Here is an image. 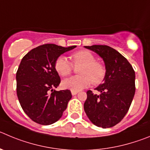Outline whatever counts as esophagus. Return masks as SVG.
I'll list each match as a JSON object with an SVG mask.
<instances>
[{
  "label": "esophagus",
  "mask_w": 150,
  "mask_h": 150,
  "mask_svg": "<svg viewBox=\"0 0 150 150\" xmlns=\"http://www.w3.org/2000/svg\"><path fill=\"white\" fill-rule=\"evenodd\" d=\"M78 92L79 91H71V94H72V95H76Z\"/></svg>",
  "instance_id": "34e87169"
}]
</instances>
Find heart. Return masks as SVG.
Listing matches in <instances>:
<instances>
[{
  "label": "heart",
  "mask_w": 150,
  "mask_h": 150,
  "mask_svg": "<svg viewBox=\"0 0 150 150\" xmlns=\"http://www.w3.org/2000/svg\"><path fill=\"white\" fill-rule=\"evenodd\" d=\"M73 64L82 66L79 70L80 75L73 76L62 81L63 88L71 91H80L93 82L99 84L105 77V69L100 62L95 61V57L91 52L79 50L71 55ZM55 69L61 76L69 75L73 69L71 62L64 56H60L55 62Z\"/></svg>",
  "instance_id": "obj_1"
}]
</instances>
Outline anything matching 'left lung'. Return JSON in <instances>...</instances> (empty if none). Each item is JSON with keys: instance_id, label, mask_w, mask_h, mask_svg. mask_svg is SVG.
Listing matches in <instances>:
<instances>
[{"instance_id": "obj_1", "label": "left lung", "mask_w": 150, "mask_h": 150, "mask_svg": "<svg viewBox=\"0 0 150 150\" xmlns=\"http://www.w3.org/2000/svg\"><path fill=\"white\" fill-rule=\"evenodd\" d=\"M103 59L105 74L96 90L100 94L87 91L84 110L93 124L110 128L122 120L128 112L135 92V73L128 60L107 45L85 46Z\"/></svg>"}]
</instances>
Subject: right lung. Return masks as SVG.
Here are the masks:
<instances>
[{"instance_id":"right-lung-1","label":"right lung","mask_w":150,"mask_h":150,"mask_svg":"<svg viewBox=\"0 0 150 150\" xmlns=\"http://www.w3.org/2000/svg\"><path fill=\"white\" fill-rule=\"evenodd\" d=\"M76 47L46 44L31 50L22 59L16 73L18 98L26 115L35 123L53 124L67 108L72 95L69 90H54L61 82L55 62Z\"/></svg>"}]
</instances>
